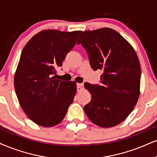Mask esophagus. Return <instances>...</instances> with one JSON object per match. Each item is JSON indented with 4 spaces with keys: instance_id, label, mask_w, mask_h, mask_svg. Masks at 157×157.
Returning a JSON list of instances; mask_svg holds the SVG:
<instances>
[{
    "instance_id": "34e87169",
    "label": "esophagus",
    "mask_w": 157,
    "mask_h": 157,
    "mask_svg": "<svg viewBox=\"0 0 157 157\" xmlns=\"http://www.w3.org/2000/svg\"><path fill=\"white\" fill-rule=\"evenodd\" d=\"M84 89V85H83L82 83H77V90L78 92Z\"/></svg>"
}]
</instances>
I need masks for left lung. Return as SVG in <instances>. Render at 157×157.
<instances>
[{
    "label": "left lung",
    "mask_w": 157,
    "mask_h": 157,
    "mask_svg": "<svg viewBox=\"0 0 157 157\" xmlns=\"http://www.w3.org/2000/svg\"><path fill=\"white\" fill-rule=\"evenodd\" d=\"M88 54L93 70L102 69L101 85L85 82L91 95L84 106L93 124L112 128L133 110L140 96V64L135 49L114 29L104 27L83 32L77 40Z\"/></svg>",
    "instance_id": "1"
}]
</instances>
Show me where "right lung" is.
<instances>
[{
	"mask_svg": "<svg viewBox=\"0 0 157 157\" xmlns=\"http://www.w3.org/2000/svg\"><path fill=\"white\" fill-rule=\"evenodd\" d=\"M80 33L45 29L24 47L14 74L15 91L21 109L38 125L51 128L59 124L74 100L76 82L51 76L62 66Z\"/></svg>",
	"mask_w": 157,
	"mask_h": 157,
	"instance_id": "add662e5",
	"label": "right lung"
}]
</instances>
